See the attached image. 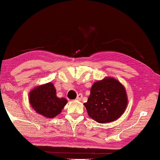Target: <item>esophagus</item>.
<instances>
[{"instance_id":"esophagus-1","label":"esophagus","mask_w":160,"mask_h":160,"mask_svg":"<svg viewBox=\"0 0 160 160\" xmlns=\"http://www.w3.org/2000/svg\"><path fill=\"white\" fill-rule=\"evenodd\" d=\"M82 94H78V96H77L76 100L79 101V100H82Z\"/></svg>"}]
</instances>
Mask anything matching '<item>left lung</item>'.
<instances>
[{
    "instance_id": "8db88e82",
    "label": "left lung",
    "mask_w": 160,
    "mask_h": 160,
    "mask_svg": "<svg viewBox=\"0 0 160 160\" xmlns=\"http://www.w3.org/2000/svg\"><path fill=\"white\" fill-rule=\"evenodd\" d=\"M128 99L126 91L119 81L105 78L92 85L88 101L84 103L88 114L99 123L110 122L125 112Z\"/></svg>"
}]
</instances>
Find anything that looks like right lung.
<instances>
[{
    "label": "right lung",
    "mask_w": 160,
    "mask_h": 160,
    "mask_svg": "<svg viewBox=\"0 0 160 160\" xmlns=\"http://www.w3.org/2000/svg\"><path fill=\"white\" fill-rule=\"evenodd\" d=\"M29 102L38 113L53 118L60 113L67 100L63 98H57L54 86L52 83H48L32 90Z\"/></svg>",
    "instance_id": "obj_1"
}]
</instances>
